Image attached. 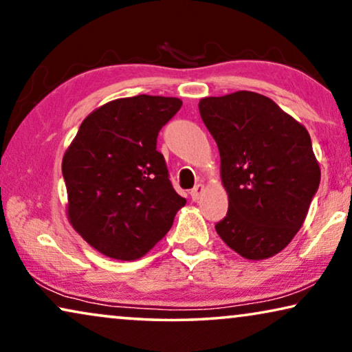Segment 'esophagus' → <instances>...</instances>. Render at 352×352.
<instances>
[{
	"label": "esophagus",
	"instance_id": "obj_1",
	"mask_svg": "<svg viewBox=\"0 0 352 352\" xmlns=\"http://www.w3.org/2000/svg\"><path fill=\"white\" fill-rule=\"evenodd\" d=\"M202 192H204V185H201V183H199V185H196L191 190V199L192 201H197L202 196Z\"/></svg>",
	"mask_w": 352,
	"mask_h": 352
}]
</instances>
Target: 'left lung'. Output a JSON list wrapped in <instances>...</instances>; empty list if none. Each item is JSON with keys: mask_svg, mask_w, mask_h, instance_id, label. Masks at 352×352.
Wrapping results in <instances>:
<instances>
[{"mask_svg": "<svg viewBox=\"0 0 352 352\" xmlns=\"http://www.w3.org/2000/svg\"><path fill=\"white\" fill-rule=\"evenodd\" d=\"M199 113L219 146L228 192L217 232L247 260L279 254L303 225L320 183L308 131L250 91L201 98Z\"/></svg>", "mask_w": 352, "mask_h": 352, "instance_id": "obj_1", "label": "left lung"}]
</instances>
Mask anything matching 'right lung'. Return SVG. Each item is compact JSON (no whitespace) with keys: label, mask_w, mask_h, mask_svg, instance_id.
<instances>
[{"label":"right lung","mask_w":352,"mask_h":352,"mask_svg":"<svg viewBox=\"0 0 352 352\" xmlns=\"http://www.w3.org/2000/svg\"><path fill=\"white\" fill-rule=\"evenodd\" d=\"M180 107V98L145 94L108 102L81 122L63 155L68 220L100 254L140 258L186 204L156 150L157 133Z\"/></svg>","instance_id":"1"}]
</instances>
